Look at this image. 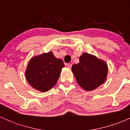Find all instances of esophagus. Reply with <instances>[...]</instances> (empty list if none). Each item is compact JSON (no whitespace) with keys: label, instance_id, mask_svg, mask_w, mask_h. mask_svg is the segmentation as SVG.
<instances>
[{"label":"esophagus","instance_id":"34e87169","mask_svg":"<svg viewBox=\"0 0 130 130\" xmlns=\"http://www.w3.org/2000/svg\"><path fill=\"white\" fill-rule=\"evenodd\" d=\"M66 66L68 67L69 69H71V67H72V64H71V63H68V64H66Z\"/></svg>","mask_w":130,"mask_h":130}]
</instances>
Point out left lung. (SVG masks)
<instances>
[{
    "instance_id": "obj_1",
    "label": "left lung",
    "mask_w": 130,
    "mask_h": 130,
    "mask_svg": "<svg viewBox=\"0 0 130 130\" xmlns=\"http://www.w3.org/2000/svg\"><path fill=\"white\" fill-rule=\"evenodd\" d=\"M79 59V63L72 65V71L81 87L91 91L104 82L108 71L106 62L88 53H83Z\"/></svg>"
}]
</instances>
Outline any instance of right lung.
Masks as SVG:
<instances>
[{"instance_id":"add662e5","label":"right lung","mask_w":130,"mask_h":130,"mask_svg":"<svg viewBox=\"0 0 130 130\" xmlns=\"http://www.w3.org/2000/svg\"><path fill=\"white\" fill-rule=\"evenodd\" d=\"M63 67V61L55 58L52 52L43 53L29 61L26 72V79L33 88L45 92L56 84Z\"/></svg>"}]
</instances>
